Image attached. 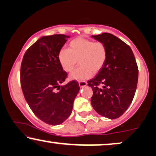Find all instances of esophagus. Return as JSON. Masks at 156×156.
I'll return each mask as SVG.
<instances>
[{
	"label": "esophagus",
	"mask_w": 156,
	"mask_h": 156,
	"mask_svg": "<svg viewBox=\"0 0 156 156\" xmlns=\"http://www.w3.org/2000/svg\"><path fill=\"white\" fill-rule=\"evenodd\" d=\"M78 84H79V86L80 88H83V87L87 86V82L86 81H79L78 82Z\"/></svg>",
	"instance_id": "1"
}]
</instances>
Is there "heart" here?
Listing matches in <instances>:
<instances>
[{"label": "heart", "instance_id": "b5f03b06", "mask_svg": "<svg viewBox=\"0 0 156 156\" xmlns=\"http://www.w3.org/2000/svg\"><path fill=\"white\" fill-rule=\"evenodd\" d=\"M108 57L107 48L102 42L78 37L69 43L68 49H61L58 60L66 73L71 72L78 61L80 66L70 75L71 80H84L97 73L104 66Z\"/></svg>", "mask_w": 156, "mask_h": 156}]
</instances>
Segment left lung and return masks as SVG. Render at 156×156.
I'll use <instances>...</instances> for the list:
<instances>
[{"label":"left lung","instance_id":"obj_1","mask_svg":"<svg viewBox=\"0 0 156 156\" xmlns=\"http://www.w3.org/2000/svg\"><path fill=\"white\" fill-rule=\"evenodd\" d=\"M92 38L104 43L108 57L97 76L88 81L93 91L91 105L101 115L115 119L123 115L133 99L138 84V66L129 45L118 37L103 33Z\"/></svg>","mask_w":156,"mask_h":156}]
</instances>
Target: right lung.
Segmentation results:
<instances>
[{"label":"right lung","instance_id":"add662e5","mask_svg":"<svg viewBox=\"0 0 156 156\" xmlns=\"http://www.w3.org/2000/svg\"><path fill=\"white\" fill-rule=\"evenodd\" d=\"M70 36H43L27 50L20 67V84L25 99L33 113L49 125H59L71 114L80 87L75 80L61 84L67 78L58 54Z\"/></svg>","mask_w":156,"mask_h":156}]
</instances>
